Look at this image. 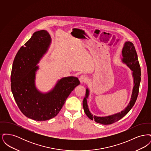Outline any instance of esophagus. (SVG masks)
<instances>
[{"label": "esophagus", "mask_w": 151, "mask_h": 151, "mask_svg": "<svg viewBox=\"0 0 151 151\" xmlns=\"http://www.w3.org/2000/svg\"><path fill=\"white\" fill-rule=\"evenodd\" d=\"M79 80H80V83H81V84L85 83L86 81V76L85 75H81V76H80V78H79Z\"/></svg>", "instance_id": "1"}]
</instances>
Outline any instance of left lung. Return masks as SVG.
<instances>
[{"instance_id": "obj_1", "label": "left lung", "mask_w": 151, "mask_h": 151, "mask_svg": "<svg viewBox=\"0 0 151 151\" xmlns=\"http://www.w3.org/2000/svg\"><path fill=\"white\" fill-rule=\"evenodd\" d=\"M122 63L127 65L132 71V76L134 80V86L130 101L127 106L124 109V110L115 114L105 116L93 115L90 112L87 104V99L89 95V90L88 88H86V97L84 98L83 102L84 110L86 114L90 119L94 120L97 123L102 124H110L118 121L129 112L137 100L141 80V69L138 61L137 51L133 43L129 41L125 42L122 49Z\"/></svg>"}]
</instances>
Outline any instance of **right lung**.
<instances>
[{"label":"right lung","mask_w":151,"mask_h":151,"mask_svg":"<svg viewBox=\"0 0 151 151\" xmlns=\"http://www.w3.org/2000/svg\"><path fill=\"white\" fill-rule=\"evenodd\" d=\"M51 43L49 33L39 30L18 51L14 58L11 75V86L14 100L23 114L32 119L43 121L57 115L72 91L80 84L79 79L68 76L58 80L46 93L36 86V72L41 58Z\"/></svg>","instance_id":"right-lung-1"}]
</instances>
